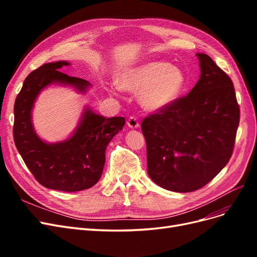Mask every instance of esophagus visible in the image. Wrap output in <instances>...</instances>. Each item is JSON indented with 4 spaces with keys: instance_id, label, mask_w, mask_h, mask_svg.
Listing matches in <instances>:
<instances>
[{
    "instance_id": "obj_1",
    "label": "esophagus",
    "mask_w": 257,
    "mask_h": 257,
    "mask_svg": "<svg viewBox=\"0 0 257 257\" xmlns=\"http://www.w3.org/2000/svg\"><path fill=\"white\" fill-rule=\"evenodd\" d=\"M127 125L131 128L139 127V122H138V119L136 118V116H130L128 120H127Z\"/></svg>"
}]
</instances>
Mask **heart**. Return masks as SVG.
Masks as SVG:
<instances>
[{
    "label": "heart",
    "mask_w": 257,
    "mask_h": 257,
    "mask_svg": "<svg viewBox=\"0 0 257 257\" xmlns=\"http://www.w3.org/2000/svg\"><path fill=\"white\" fill-rule=\"evenodd\" d=\"M116 82L122 90L139 91V100L148 110H161L173 105L186 87L182 69L164 61L124 69L116 76Z\"/></svg>",
    "instance_id": "1"
}]
</instances>
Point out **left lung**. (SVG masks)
Here are the masks:
<instances>
[{
  "label": "left lung",
  "mask_w": 257,
  "mask_h": 257,
  "mask_svg": "<svg viewBox=\"0 0 257 257\" xmlns=\"http://www.w3.org/2000/svg\"><path fill=\"white\" fill-rule=\"evenodd\" d=\"M196 56L195 87L142 123L148 175L161 188L179 193L203 188L227 164L240 119L228 75L208 54Z\"/></svg>",
  "instance_id": "obj_1"
}]
</instances>
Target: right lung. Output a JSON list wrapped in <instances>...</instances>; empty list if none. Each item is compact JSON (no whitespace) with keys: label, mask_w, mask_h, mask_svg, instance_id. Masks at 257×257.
<instances>
[{"label":"right lung","mask_w":257,"mask_h":257,"mask_svg":"<svg viewBox=\"0 0 257 257\" xmlns=\"http://www.w3.org/2000/svg\"><path fill=\"white\" fill-rule=\"evenodd\" d=\"M66 61L46 63L23 82L14 106V141L22 160L43 186L63 192L90 189L97 183L105 165V151L123 128V116L105 118L85 108L74 134L66 141L48 144L37 136L32 124V109L37 95L51 83L72 85L85 92L90 82L71 77L59 69Z\"/></svg>","instance_id":"obj_1"}]
</instances>
